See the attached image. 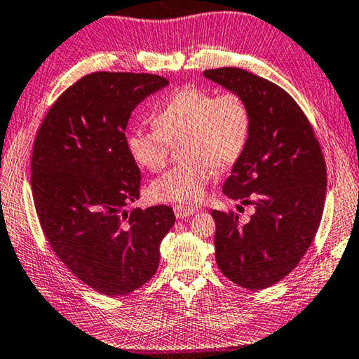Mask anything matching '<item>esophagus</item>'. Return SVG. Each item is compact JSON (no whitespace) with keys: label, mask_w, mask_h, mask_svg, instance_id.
Returning a JSON list of instances; mask_svg holds the SVG:
<instances>
[{"label":"esophagus","mask_w":359,"mask_h":359,"mask_svg":"<svg viewBox=\"0 0 359 359\" xmlns=\"http://www.w3.org/2000/svg\"><path fill=\"white\" fill-rule=\"evenodd\" d=\"M173 212L176 215V218H186V217H191L192 213H196L197 208L187 207V205H175Z\"/></svg>","instance_id":"34e87169"}]
</instances>
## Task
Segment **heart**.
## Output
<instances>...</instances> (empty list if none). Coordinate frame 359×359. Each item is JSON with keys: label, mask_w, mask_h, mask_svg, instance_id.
<instances>
[{"label": "heart", "mask_w": 359, "mask_h": 359, "mask_svg": "<svg viewBox=\"0 0 359 359\" xmlns=\"http://www.w3.org/2000/svg\"><path fill=\"white\" fill-rule=\"evenodd\" d=\"M152 130H133L126 144L140 167L157 172L167 163L170 144L180 142L184 162L175 165L149 186L158 202L197 203L218 170H228L242 157L250 136L249 104L237 93H213L184 86L152 117Z\"/></svg>", "instance_id": "b5f03b06"}]
</instances>
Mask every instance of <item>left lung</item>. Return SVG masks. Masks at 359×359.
Instances as JSON below:
<instances>
[{
	"label": "left lung",
	"mask_w": 359,
	"mask_h": 359,
	"mask_svg": "<svg viewBox=\"0 0 359 359\" xmlns=\"http://www.w3.org/2000/svg\"><path fill=\"white\" fill-rule=\"evenodd\" d=\"M203 75L244 97L252 117L249 142L223 192L255 213L241 223L234 212H212L215 258L234 284L266 289L292 273L318 233L326 162L310 120L283 88L239 67Z\"/></svg>",
	"instance_id": "left-lung-1"
}]
</instances>
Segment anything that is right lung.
<instances>
[{"mask_svg":"<svg viewBox=\"0 0 359 359\" xmlns=\"http://www.w3.org/2000/svg\"><path fill=\"white\" fill-rule=\"evenodd\" d=\"M161 75L95 72L48 110L32 154V194L48 244L88 287L126 295L157 271L172 207H125L140 198L141 172L126 144V123L162 90Z\"/></svg>","mask_w":359,"mask_h":359,"instance_id":"1","label":"right lung"}]
</instances>
